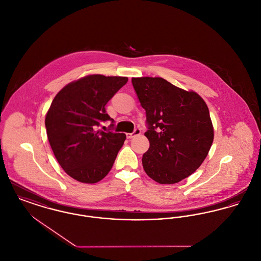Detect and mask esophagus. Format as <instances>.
Instances as JSON below:
<instances>
[{
	"instance_id": "34e87169",
	"label": "esophagus",
	"mask_w": 261,
	"mask_h": 261,
	"mask_svg": "<svg viewBox=\"0 0 261 261\" xmlns=\"http://www.w3.org/2000/svg\"><path fill=\"white\" fill-rule=\"evenodd\" d=\"M140 134H141V130L137 128V129H135V131H134L133 133H127V134H126V137L128 139H131L133 138V137H135V136H138Z\"/></svg>"
}]
</instances>
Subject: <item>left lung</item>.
<instances>
[{
	"mask_svg": "<svg viewBox=\"0 0 261 261\" xmlns=\"http://www.w3.org/2000/svg\"><path fill=\"white\" fill-rule=\"evenodd\" d=\"M132 85L149 125L144 170L159 184H177L199 168L212 146L214 128L208 107L197 92L163 77H132Z\"/></svg>",
	"mask_w": 261,
	"mask_h": 261,
	"instance_id": "left-lung-1",
	"label": "left lung"
}]
</instances>
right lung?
Wrapping results in <instances>:
<instances>
[{
    "mask_svg": "<svg viewBox=\"0 0 261 261\" xmlns=\"http://www.w3.org/2000/svg\"><path fill=\"white\" fill-rule=\"evenodd\" d=\"M127 77L89 75L66 85L45 116L47 137L62 169L83 184H96L108 175L124 144V133L96 130L112 120L108 100L127 83Z\"/></svg>",
    "mask_w": 261,
    "mask_h": 261,
    "instance_id": "add662e5",
    "label": "right lung"
}]
</instances>
